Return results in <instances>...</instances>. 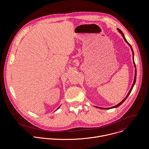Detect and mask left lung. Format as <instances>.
<instances>
[{
  "label": "left lung",
  "instance_id": "1",
  "mask_svg": "<svg viewBox=\"0 0 149 149\" xmlns=\"http://www.w3.org/2000/svg\"><path fill=\"white\" fill-rule=\"evenodd\" d=\"M117 30H118V31L121 34V35L122 36V37H123V38H124V40H125V42L127 43L128 45H129V46L131 47V51H132V60H133V63H134V67L135 68V76H134V82H133V84H132V86H131V89H130V91H129V92H128V93L127 95V96H126V97L120 102V103H119V104H118L117 105H116V106H115L112 107H110V108H102V107H96V106H94L95 107H96V108H100V109H111V108H116V107H118L119 106H120L126 100V99L127 98L128 96V95H130V93H131V91H132V88H133V87H134V85H135V81H136V66H135V62H134V52H133V49H132V47H131V45L126 40V38H125V36H124V34H123V32L120 30V29H117Z\"/></svg>",
  "mask_w": 149,
  "mask_h": 149
}]
</instances>
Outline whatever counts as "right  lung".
Segmentation results:
<instances>
[{
    "mask_svg": "<svg viewBox=\"0 0 149 149\" xmlns=\"http://www.w3.org/2000/svg\"><path fill=\"white\" fill-rule=\"evenodd\" d=\"M60 107H58V108H57V109H56V110H57V109H58V108H60Z\"/></svg>",
    "mask_w": 149,
    "mask_h": 149,
    "instance_id": "right-lung-1",
    "label": "right lung"
}]
</instances>
